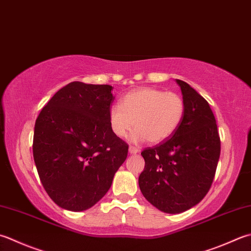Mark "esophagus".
Wrapping results in <instances>:
<instances>
[{"label": "esophagus", "mask_w": 251, "mask_h": 251, "mask_svg": "<svg viewBox=\"0 0 251 251\" xmlns=\"http://www.w3.org/2000/svg\"><path fill=\"white\" fill-rule=\"evenodd\" d=\"M138 152H139V148H137V147H132V146L129 147V153L135 154V153H138Z\"/></svg>", "instance_id": "esophagus-1"}]
</instances>
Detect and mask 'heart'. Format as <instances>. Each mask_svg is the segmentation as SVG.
<instances>
[{
	"label": "heart",
	"mask_w": 251,
	"mask_h": 251,
	"mask_svg": "<svg viewBox=\"0 0 251 251\" xmlns=\"http://www.w3.org/2000/svg\"><path fill=\"white\" fill-rule=\"evenodd\" d=\"M185 112V101L178 93L147 87L127 93L121 105H112L109 123L119 138L128 136L135 125V140L160 144L177 131Z\"/></svg>",
	"instance_id": "obj_1"
}]
</instances>
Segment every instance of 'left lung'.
<instances>
[{"instance_id": "left-lung-1", "label": "left lung", "mask_w": 251, "mask_h": 251, "mask_svg": "<svg viewBox=\"0 0 251 251\" xmlns=\"http://www.w3.org/2000/svg\"><path fill=\"white\" fill-rule=\"evenodd\" d=\"M186 104L175 134L142 150L145 170L138 183L144 197L165 213H180L208 194L217 171L221 140L209 103L187 82L176 79Z\"/></svg>"}]
</instances>
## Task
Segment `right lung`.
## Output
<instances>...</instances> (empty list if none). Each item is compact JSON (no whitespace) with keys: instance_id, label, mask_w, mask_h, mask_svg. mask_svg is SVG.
I'll list each match as a JSON object with an SVG mask.
<instances>
[{"instance_id":"add662e5","label":"right lung","mask_w":251,"mask_h":251,"mask_svg":"<svg viewBox=\"0 0 251 251\" xmlns=\"http://www.w3.org/2000/svg\"><path fill=\"white\" fill-rule=\"evenodd\" d=\"M110 85L68 83L34 124L33 160L47 194L71 211L91 208L110 189L128 145L110 127Z\"/></svg>"}]
</instances>
